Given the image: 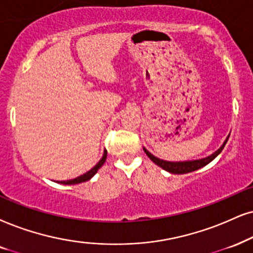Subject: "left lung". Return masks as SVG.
<instances>
[{
    "instance_id": "left-lung-1",
    "label": "left lung",
    "mask_w": 253,
    "mask_h": 253,
    "mask_svg": "<svg viewBox=\"0 0 253 253\" xmlns=\"http://www.w3.org/2000/svg\"><path fill=\"white\" fill-rule=\"evenodd\" d=\"M228 139H229V135L225 139L224 143L220 146V148L217 149L216 152L213 153V154L208 156V158H204V159L194 160V161H183V162L165 161V160H161V159L156 158V156H154L153 154H150V153L146 148H143V150H145L147 156H148V158L152 160V161L154 162L155 165H158L159 167L165 169V170L171 172V174H187V172H191L194 170H197V169L202 168V167H204V166H207L208 164H210V162H211L212 160L215 159L220 152H222L223 148H224L225 143L228 142Z\"/></svg>"
}]
</instances>
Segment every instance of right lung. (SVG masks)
I'll use <instances>...</instances> for the list:
<instances>
[{
	"label": "right lung",
	"instance_id": "1",
	"mask_svg": "<svg viewBox=\"0 0 253 253\" xmlns=\"http://www.w3.org/2000/svg\"><path fill=\"white\" fill-rule=\"evenodd\" d=\"M106 158H107V150H104V155L103 158H101L100 161L98 162L97 165L94 166L93 168L91 169V170H88L87 172H85L84 175H81V176L73 178V180H69V181H58V183H62V184H78V183H82V182H85V181H88L89 178H92L95 175V172L98 171V169L101 167L105 164V161H106Z\"/></svg>",
	"mask_w": 253,
	"mask_h": 253
}]
</instances>
